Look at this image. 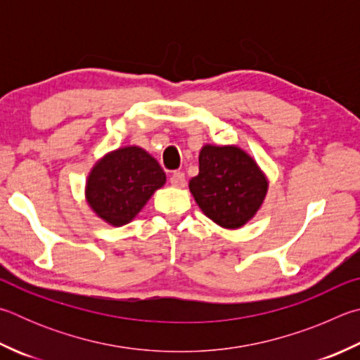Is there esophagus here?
<instances>
[{
    "instance_id": "obj_1",
    "label": "esophagus",
    "mask_w": 360,
    "mask_h": 360,
    "mask_svg": "<svg viewBox=\"0 0 360 360\" xmlns=\"http://www.w3.org/2000/svg\"><path fill=\"white\" fill-rule=\"evenodd\" d=\"M169 182L174 187H184L186 186V174L182 172H174L172 176H169Z\"/></svg>"
}]
</instances>
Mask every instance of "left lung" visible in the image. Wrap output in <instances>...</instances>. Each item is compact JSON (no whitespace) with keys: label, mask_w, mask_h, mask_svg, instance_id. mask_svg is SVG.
<instances>
[{"label":"left lung","mask_w":360,"mask_h":360,"mask_svg":"<svg viewBox=\"0 0 360 360\" xmlns=\"http://www.w3.org/2000/svg\"><path fill=\"white\" fill-rule=\"evenodd\" d=\"M188 187L209 219L220 226L239 228L257 214L267 181L243 149L207 145L200 153V173Z\"/></svg>","instance_id":"obj_1"}]
</instances>
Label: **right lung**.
<instances>
[{
	"label": "right lung",
	"instance_id": "add662e5",
	"mask_svg": "<svg viewBox=\"0 0 360 360\" xmlns=\"http://www.w3.org/2000/svg\"><path fill=\"white\" fill-rule=\"evenodd\" d=\"M165 179L158 160L145 149L122 148L93 168L86 198L99 217L112 225H124L140 212Z\"/></svg>",
	"mask_w": 360,
	"mask_h": 360
}]
</instances>
